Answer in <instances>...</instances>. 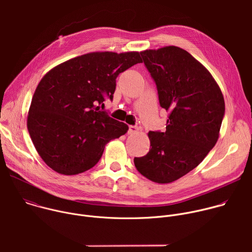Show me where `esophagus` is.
Listing matches in <instances>:
<instances>
[{
    "label": "esophagus",
    "instance_id": "34e87169",
    "mask_svg": "<svg viewBox=\"0 0 252 252\" xmlns=\"http://www.w3.org/2000/svg\"><path fill=\"white\" fill-rule=\"evenodd\" d=\"M138 130H139V127H138V126H129L127 132H128L129 134H132V133L137 132Z\"/></svg>",
    "mask_w": 252,
    "mask_h": 252
}]
</instances>
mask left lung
Wrapping results in <instances>:
<instances>
[{"instance_id":"obj_1","label":"left lung","mask_w":252,"mask_h":252,"mask_svg":"<svg viewBox=\"0 0 252 252\" xmlns=\"http://www.w3.org/2000/svg\"><path fill=\"white\" fill-rule=\"evenodd\" d=\"M140 56L169 116L166 130L150 131V152L133 162L143 176L168 184L195 168L215 146L224 99L209 71L187 51L169 46Z\"/></svg>"}]
</instances>
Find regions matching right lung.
I'll return each mask as SVG.
<instances>
[{
	"label": "right lung",
	"mask_w": 252,
	"mask_h": 252,
	"mask_svg": "<svg viewBox=\"0 0 252 252\" xmlns=\"http://www.w3.org/2000/svg\"><path fill=\"white\" fill-rule=\"evenodd\" d=\"M142 63L138 53H91L51 69L33 94L28 130L43 160L55 171L73 175L94 167L107 142L128 126L98 105L113 100L117 78Z\"/></svg>",
	"instance_id": "right-lung-1"
}]
</instances>
